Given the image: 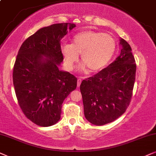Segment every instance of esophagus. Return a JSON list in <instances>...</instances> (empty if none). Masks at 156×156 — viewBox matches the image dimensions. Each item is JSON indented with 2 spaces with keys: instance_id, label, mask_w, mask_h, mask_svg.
I'll list each match as a JSON object with an SVG mask.
<instances>
[{
  "instance_id": "1",
  "label": "esophagus",
  "mask_w": 156,
  "mask_h": 156,
  "mask_svg": "<svg viewBox=\"0 0 156 156\" xmlns=\"http://www.w3.org/2000/svg\"><path fill=\"white\" fill-rule=\"evenodd\" d=\"M81 82H82V80L80 79V78H78V81H77V86H78V87H79L80 86V84H81Z\"/></svg>"
}]
</instances>
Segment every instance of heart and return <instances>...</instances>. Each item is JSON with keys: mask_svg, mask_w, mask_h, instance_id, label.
Returning <instances> with one entry per match:
<instances>
[{"mask_svg": "<svg viewBox=\"0 0 156 156\" xmlns=\"http://www.w3.org/2000/svg\"><path fill=\"white\" fill-rule=\"evenodd\" d=\"M115 48V39L110 34L84 30L73 37L71 45H64L62 53L68 69L73 68L80 54V58L84 63L83 69L86 67L90 73H95L103 69L109 63Z\"/></svg>", "mask_w": 156, "mask_h": 156, "instance_id": "obj_1", "label": "heart"}]
</instances>
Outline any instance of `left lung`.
I'll return each instance as SVG.
<instances>
[{
    "mask_svg": "<svg viewBox=\"0 0 156 156\" xmlns=\"http://www.w3.org/2000/svg\"><path fill=\"white\" fill-rule=\"evenodd\" d=\"M122 49L115 61L80 84L85 117L95 126L111 123L130 104L136 64L130 45L121 38Z\"/></svg>",
    "mask_w": 156,
    "mask_h": 156,
    "instance_id": "obj_1",
    "label": "left lung"
}]
</instances>
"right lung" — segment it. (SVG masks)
<instances>
[{
    "label": "right lung",
    "mask_w": 156,
    "mask_h": 156,
    "mask_svg": "<svg viewBox=\"0 0 156 156\" xmlns=\"http://www.w3.org/2000/svg\"><path fill=\"white\" fill-rule=\"evenodd\" d=\"M75 27L64 23L39 29L18 51L13 72L16 95L24 115L39 126L58 121L63 101L76 88V76L58 69L63 61L61 40Z\"/></svg>",
    "instance_id": "add662e5"
}]
</instances>
